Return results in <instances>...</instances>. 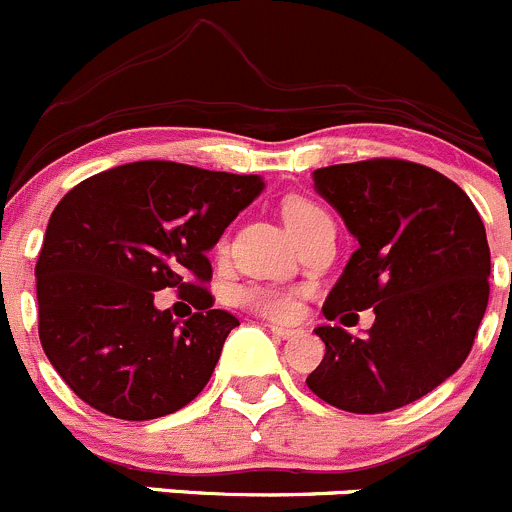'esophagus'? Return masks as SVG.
Returning <instances> with one entry per match:
<instances>
[{
    "mask_svg": "<svg viewBox=\"0 0 512 512\" xmlns=\"http://www.w3.org/2000/svg\"><path fill=\"white\" fill-rule=\"evenodd\" d=\"M271 333L276 338H283V341H288V338L298 336V328H283V326H271Z\"/></svg>",
    "mask_w": 512,
    "mask_h": 512,
    "instance_id": "esophagus-1",
    "label": "esophagus"
}]
</instances>
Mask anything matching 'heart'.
I'll use <instances>...</instances> for the list:
<instances>
[{
  "label": "heart",
  "instance_id": "1",
  "mask_svg": "<svg viewBox=\"0 0 512 512\" xmlns=\"http://www.w3.org/2000/svg\"><path fill=\"white\" fill-rule=\"evenodd\" d=\"M283 219L298 241H303L323 226H331L328 211L308 196H288L283 201ZM236 301L268 318H291L298 308L296 293L278 286H246L236 293Z\"/></svg>",
  "mask_w": 512,
  "mask_h": 512
}]
</instances>
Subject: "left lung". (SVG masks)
<instances>
[{"label": "left lung", "instance_id": "left-lung-1", "mask_svg": "<svg viewBox=\"0 0 512 512\" xmlns=\"http://www.w3.org/2000/svg\"><path fill=\"white\" fill-rule=\"evenodd\" d=\"M313 186L358 241L323 316L348 310L358 321L353 311L373 308L376 321L363 338L318 326L326 356L306 383L341 411H396L453 376L473 348L490 296L485 226L455 181L413 161L326 166Z\"/></svg>", "mask_w": 512, "mask_h": 512}]
</instances>
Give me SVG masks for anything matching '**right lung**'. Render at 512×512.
I'll return each mask as SVG.
<instances>
[{"label":"right lung","mask_w":512,"mask_h":512,"mask_svg":"<svg viewBox=\"0 0 512 512\" xmlns=\"http://www.w3.org/2000/svg\"><path fill=\"white\" fill-rule=\"evenodd\" d=\"M263 191L261 176L134 161L89 176L52 211L37 273L39 341L96 411L151 421L194 401L239 318L214 308L206 251ZM179 287L186 322L153 306Z\"/></svg>","instance_id":"obj_1"}]
</instances>
